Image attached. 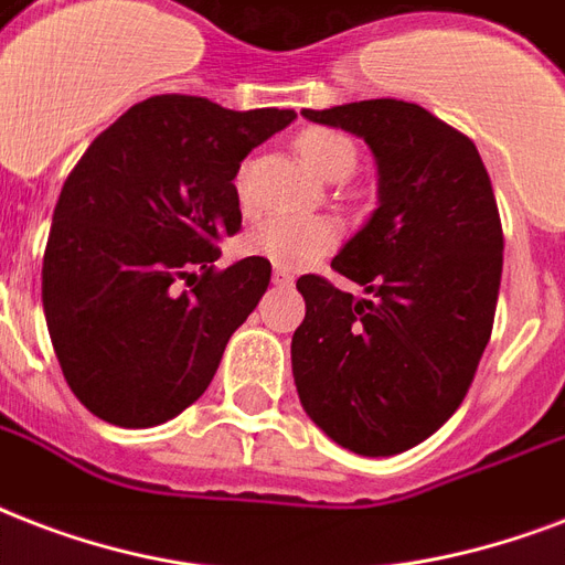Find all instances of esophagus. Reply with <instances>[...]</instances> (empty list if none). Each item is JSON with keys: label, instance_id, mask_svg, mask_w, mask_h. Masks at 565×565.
Masks as SVG:
<instances>
[{"label": "esophagus", "instance_id": "34e87169", "mask_svg": "<svg viewBox=\"0 0 565 565\" xmlns=\"http://www.w3.org/2000/svg\"><path fill=\"white\" fill-rule=\"evenodd\" d=\"M291 282H295V277H291V274H288V270H282V268H274V286H279V288H288V286H291Z\"/></svg>", "mask_w": 565, "mask_h": 565}]
</instances>
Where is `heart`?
Returning a JSON list of instances; mask_svg holds the SVG:
<instances>
[{
  "label": "heart",
  "instance_id": "obj_1",
  "mask_svg": "<svg viewBox=\"0 0 565 565\" xmlns=\"http://www.w3.org/2000/svg\"><path fill=\"white\" fill-rule=\"evenodd\" d=\"M306 164L327 179H344L356 168V147L348 135L335 129H309L297 141ZM244 179V173H242ZM339 242V226L327 217L303 214H270L253 226L244 247L253 256L270 259L279 268L297 270L309 262L321 259Z\"/></svg>",
  "mask_w": 565,
  "mask_h": 565
}]
</instances>
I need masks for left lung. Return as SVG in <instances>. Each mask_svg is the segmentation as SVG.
Returning a JSON list of instances; mask_svg holds the SVG:
<instances>
[{
  "label": "left lung",
  "instance_id": "left-lung-1",
  "mask_svg": "<svg viewBox=\"0 0 565 565\" xmlns=\"http://www.w3.org/2000/svg\"><path fill=\"white\" fill-rule=\"evenodd\" d=\"M303 117L369 143L380 205L332 259L356 300L303 274L291 339L300 404L332 441L392 457L457 413L495 323L504 233L469 135L404 99H362Z\"/></svg>",
  "mask_w": 565,
  "mask_h": 565
}]
</instances>
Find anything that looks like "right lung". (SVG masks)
<instances>
[{
    "label": "right lung",
    "mask_w": 565,
    "mask_h": 565,
    "mask_svg": "<svg viewBox=\"0 0 565 565\" xmlns=\"http://www.w3.org/2000/svg\"><path fill=\"white\" fill-rule=\"evenodd\" d=\"M295 117L150 96L70 170L43 253V312L64 380L96 418L156 427L209 388L270 282L262 256L214 268L221 238L242 230L233 179Z\"/></svg>",
    "instance_id": "add662e5"
}]
</instances>
